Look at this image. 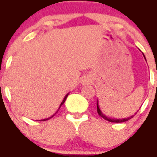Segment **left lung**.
Returning <instances> with one entry per match:
<instances>
[{
    "label": "left lung",
    "mask_w": 157,
    "mask_h": 157,
    "mask_svg": "<svg viewBox=\"0 0 157 157\" xmlns=\"http://www.w3.org/2000/svg\"><path fill=\"white\" fill-rule=\"evenodd\" d=\"M143 55H144V54H143ZM144 58L145 59V55H144ZM145 61H146V59H145ZM97 109H98V114L102 118H103L105 120H107V121H109V122H112V123H123V122H126L128 121V120H129L130 118H132L133 117H134V115L130 116V117H128V118H110V117H108V116H106L104 113H102V112L101 111V109H100V108H99V105H98V100H97Z\"/></svg>",
    "instance_id": "left-lung-1"
}]
</instances>
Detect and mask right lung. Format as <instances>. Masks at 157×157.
<instances>
[{"mask_svg": "<svg viewBox=\"0 0 157 157\" xmlns=\"http://www.w3.org/2000/svg\"><path fill=\"white\" fill-rule=\"evenodd\" d=\"M68 95H69V93H67V94H66V95H65V98H64V99H63V101H62L61 103H60V105H59V107L58 110H57V111H56V112H55V113H54V114H53V115L50 116V117H48V118H44V119H41V120H39V121H46V120H48V119H50V118H53V117H54V116H55V114H56V113H58V111H59V108H60V107H61V106L63 105V104H64V102H65V99L67 98V97H68Z\"/></svg>", "mask_w": 157, "mask_h": 157, "instance_id": "obj_1", "label": "right lung"}]
</instances>
